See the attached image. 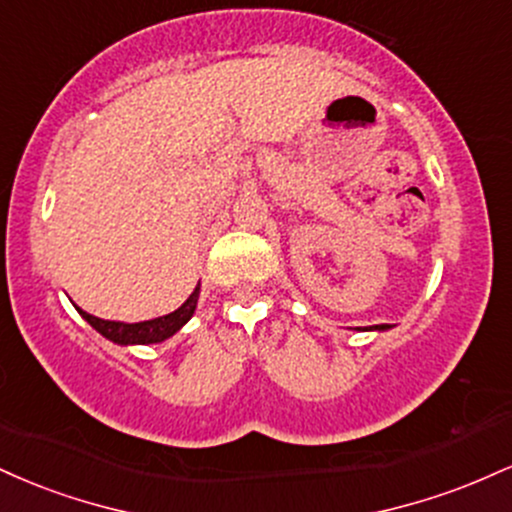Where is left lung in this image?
<instances>
[{
  "instance_id": "left-lung-1",
  "label": "left lung",
  "mask_w": 512,
  "mask_h": 512,
  "mask_svg": "<svg viewBox=\"0 0 512 512\" xmlns=\"http://www.w3.org/2000/svg\"><path fill=\"white\" fill-rule=\"evenodd\" d=\"M358 332H385V330H390V325H373V327H356Z\"/></svg>"
}]
</instances>
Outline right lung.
I'll use <instances>...</instances> for the list:
<instances>
[{"mask_svg":"<svg viewBox=\"0 0 512 512\" xmlns=\"http://www.w3.org/2000/svg\"><path fill=\"white\" fill-rule=\"evenodd\" d=\"M197 301H199V284L195 286V291L190 293V298H187V301L182 303L178 310H173V313H168V315L154 317V320H144V322L103 320V317H96V315L86 313V310H81L79 305H74V308L79 310V315L84 317L93 330H96L98 334H103V337L110 339L113 344L137 346V344L166 342L168 337H173L175 332H180L182 327L190 322V317L195 315Z\"/></svg>","mask_w":512,"mask_h":512,"instance_id":"obj_1","label":"right lung"}]
</instances>
